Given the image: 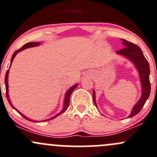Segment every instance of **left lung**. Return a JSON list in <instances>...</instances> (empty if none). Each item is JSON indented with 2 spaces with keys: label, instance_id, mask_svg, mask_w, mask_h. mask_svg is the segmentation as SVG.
I'll return each mask as SVG.
<instances>
[{
  "label": "left lung",
  "instance_id": "left-lung-1",
  "mask_svg": "<svg viewBox=\"0 0 157 157\" xmlns=\"http://www.w3.org/2000/svg\"><path fill=\"white\" fill-rule=\"evenodd\" d=\"M122 44L125 45V48L119 50L116 53L119 54L123 55L125 57L128 58L135 63V67L138 69L139 74H140V82L142 86V95L140 99L137 103V104L134 106L132 111V113L128 116L129 118L133 117L141 110L144 105L146 103L151 93V83H150V66L148 61L144 56L141 49L135 44L129 42L126 40L122 39ZM93 100L95 106H97L95 102V94L94 91H93Z\"/></svg>",
  "mask_w": 157,
  "mask_h": 157
}]
</instances>
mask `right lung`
Instances as JSON below:
<instances>
[{"label": "right lung", "mask_w": 157, "mask_h": 157, "mask_svg": "<svg viewBox=\"0 0 157 157\" xmlns=\"http://www.w3.org/2000/svg\"><path fill=\"white\" fill-rule=\"evenodd\" d=\"M38 45H39V43H38V42H29V43H27V44H25V45H23V46H22V48H19V50H17V51H16L15 52H14V54H13V56H12V58H11V63H12V62H13V59H14V57H15L16 54H17V53H18V52H19V51H22V50H24V49H26V48H31V47H35V46H38ZM11 63H10V65H11ZM9 69H10V67H9ZM8 73H9V69H8V70L6 71V75H5L6 95V98H7V100H8V101H9V103H10V106H12L13 108H14L13 106H12V104H11L10 102V100H9V96H8V83H7ZM0 85H1V84H0ZM77 85H74V86H72V88H70V89H69V90H67V94H66L65 100H64V106H63V109H62V110H61V112H59V113H58L57 115H56V116H54V117L51 118V119H47V120H44V121H42V122H45V121H48V120H51V119H54L55 117H56V116H59V115H60L61 113H63V112H65V111L67 110V108H68V106H69V99H70V95H71V94L72 93V91H73L74 89H75V88H76V87H77ZM14 109H15V108H14ZM16 110H17V109H16ZM17 112H18V110H17ZM18 113H19V112H18ZM19 114H20L21 116H22V117L24 118V119H27V120H29V121H31V122H37V121H35V120H32V119H28V118H27V117H25V116H24V115H22V113H19Z\"/></svg>", "instance_id": "add662e5"}]
</instances>
